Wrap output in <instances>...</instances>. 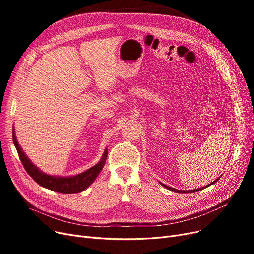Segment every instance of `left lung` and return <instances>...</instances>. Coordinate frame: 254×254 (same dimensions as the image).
I'll use <instances>...</instances> for the list:
<instances>
[{
  "instance_id": "8db88e82",
  "label": "left lung",
  "mask_w": 254,
  "mask_h": 254,
  "mask_svg": "<svg viewBox=\"0 0 254 254\" xmlns=\"http://www.w3.org/2000/svg\"><path fill=\"white\" fill-rule=\"evenodd\" d=\"M219 178L220 177H218L217 179H215L214 181L213 182H211V184H209V185H212V184H214V183H216L218 180H219ZM163 186H165L166 189H168V190H172V191H175V192H178V193H192V192H196V191H198V190H203V189H206L207 186H203V188H201V189H196V190H176V189H173V188H170V186H168V185H166V184H164V183H161Z\"/></svg>"
}]
</instances>
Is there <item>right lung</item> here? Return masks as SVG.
Masks as SVG:
<instances>
[{
  "label": "right lung",
  "mask_w": 254,
  "mask_h": 254,
  "mask_svg": "<svg viewBox=\"0 0 254 254\" xmlns=\"http://www.w3.org/2000/svg\"><path fill=\"white\" fill-rule=\"evenodd\" d=\"M14 129H13V143H14L15 148L18 152V156L20 161L28 172V174L39 184L43 186L45 189H48L52 191L64 193V194H72V193H79L86 190L88 186L96 180L98 177L99 173L102 171L105 162L107 159V155H108V150L107 148L104 151V154L101 158V161L91 167L90 169L86 170L83 173H80L75 176H68V177H62V176H51L46 174L43 171L39 170L37 166H35L29 157L24 154L21 147L19 146L17 139L14 134Z\"/></svg>",
  "instance_id": "obj_1"
}]
</instances>
